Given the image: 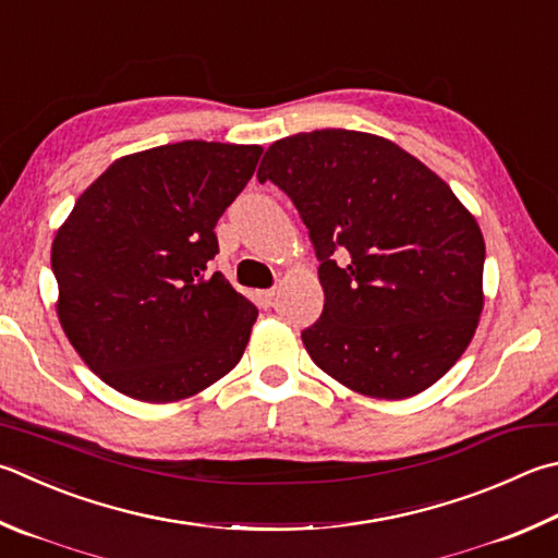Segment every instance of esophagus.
Listing matches in <instances>:
<instances>
[{
	"instance_id": "obj_1",
	"label": "esophagus",
	"mask_w": 558,
	"mask_h": 558,
	"mask_svg": "<svg viewBox=\"0 0 558 558\" xmlns=\"http://www.w3.org/2000/svg\"><path fill=\"white\" fill-rule=\"evenodd\" d=\"M272 300H276V290H258L256 292V302L260 307H270Z\"/></svg>"
}]
</instances>
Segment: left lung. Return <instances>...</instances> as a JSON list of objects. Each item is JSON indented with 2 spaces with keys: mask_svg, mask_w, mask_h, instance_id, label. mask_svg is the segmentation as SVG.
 <instances>
[{
  "mask_svg": "<svg viewBox=\"0 0 558 558\" xmlns=\"http://www.w3.org/2000/svg\"><path fill=\"white\" fill-rule=\"evenodd\" d=\"M258 180L295 202L322 260L324 312L302 331L312 361L376 400L437 383L485 300L481 227L447 182L390 138L351 129L276 141Z\"/></svg>",
  "mask_w": 558,
  "mask_h": 558,
  "instance_id": "obj_1",
  "label": "left lung"
}]
</instances>
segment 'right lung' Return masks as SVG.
I'll list each match as a JSON object with an SVG mask.
<instances>
[{
	"label": "right lung",
	"mask_w": 558,
	"mask_h": 558,
	"mask_svg": "<svg viewBox=\"0 0 558 558\" xmlns=\"http://www.w3.org/2000/svg\"><path fill=\"white\" fill-rule=\"evenodd\" d=\"M260 146L180 141L117 158L50 248L68 341L109 388L178 402L244 356L258 310L209 272L215 227L256 173Z\"/></svg>",
	"instance_id": "obj_1"
}]
</instances>
